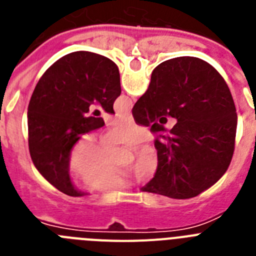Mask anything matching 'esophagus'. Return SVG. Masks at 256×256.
Returning a JSON list of instances; mask_svg holds the SVG:
<instances>
[{"label": "esophagus", "instance_id": "obj_1", "mask_svg": "<svg viewBox=\"0 0 256 256\" xmlns=\"http://www.w3.org/2000/svg\"><path fill=\"white\" fill-rule=\"evenodd\" d=\"M123 118H124V119H126V120L133 122V116H132V114H130V112H126V114H124Z\"/></svg>", "mask_w": 256, "mask_h": 256}]
</instances>
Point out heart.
I'll return each instance as SVG.
<instances>
[{"label":"heart","instance_id":"obj_1","mask_svg":"<svg viewBox=\"0 0 256 256\" xmlns=\"http://www.w3.org/2000/svg\"><path fill=\"white\" fill-rule=\"evenodd\" d=\"M146 128L130 120H122L104 133L101 144L94 137H87L76 144L69 159L70 169L82 177L84 186L94 190H112L130 184L124 172L112 168L114 146L137 148L148 141ZM159 168V156L152 148H144L136 155L133 173L141 182L150 180Z\"/></svg>","mask_w":256,"mask_h":256}]
</instances>
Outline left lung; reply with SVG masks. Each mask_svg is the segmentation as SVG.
Returning a JSON list of instances; mask_svg holds the SVG:
<instances>
[{"instance_id":"left-lung-1","label":"left lung","mask_w":256,"mask_h":256,"mask_svg":"<svg viewBox=\"0 0 256 256\" xmlns=\"http://www.w3.org/2000/svg\"><path fill=\"white\" fill-rule=\"evenodd\" d=\"M120 92L116 64L87 51L62 56L38 80L28 106L29 152L44 180L65 195H86L70 180V152L83 134L105 126L100 114H88L90 106L114 114Z\"/></svg>"}]
</instances>
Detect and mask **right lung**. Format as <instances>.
Here are the masks:
<instances>
[{"instance_id":"add662e5","label":"right lung","mask_w":256,"mask_h":256,"mask_svg":"<svg viewBox=\"0 0 256 256\" xmlns=\"http://www.w3.org/2000/svg\"><path fill=\"white\" fill-rule=\"evenodd\" d=\"M132 114L137 124L162 132L155 140L159 168L141 191L178 200L195 198L230 166L236 108L223 76L206 61L182 56L158 65ZM162 114L178 120L173 128L162 130L156 123Z\"/></svg>"}]
</instances>
